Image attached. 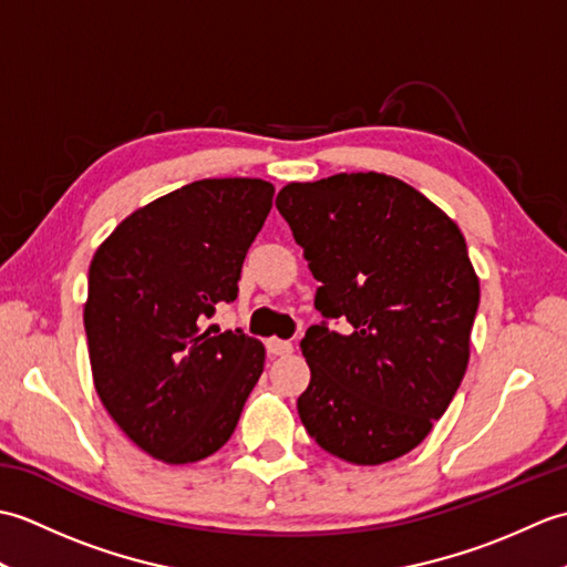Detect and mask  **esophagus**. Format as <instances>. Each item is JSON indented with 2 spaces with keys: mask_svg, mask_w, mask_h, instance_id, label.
<instances>
[{
  "mask_svg": "<svg viewBox=\"0 0 567 567\" xmlns=\"http://www.w3.org/2000/svg\"><path fill=\"white\" fill-rule=\"evenodd\" d=\"M265 346H268L270 355H290L292 353V343L282 341V339H268L265 341Z\"/></svg>",
  "mask_w": 567,
  "mask_h": 567,
  "instance_id": "obj_1",
  "label": "esophagus"
}]
</instances>
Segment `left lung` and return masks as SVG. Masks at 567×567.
<instances>
[{
  "instance_id": "8db88e82",
  "label": "left lung",
  "mask_w": 567,
  "mask_h": 567,
  "mask_svg": "<svg viewBox=\"0 0 567 567\" xmlns=\"http://www.w3.org/2000/svg\"><path fill=\"white\" fill-rule=\"evenodd\" d=\"M275 207L321 282L323 321L299 343L311 370L299 419L346 463L394 461L429 436L465 375L480 282L461 228L380 173L290 183Z\"/></svg>"
}]
</instances>
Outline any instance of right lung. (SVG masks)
Returning <instances> with one entry per match:
<instances>
[{
    "label": "right lung",
    "instance_id": "right-lung-1",
    "mask_svg": "<svg viewBox=\"0 0 567 567\" xmlns=\"http://www.w3.org/2000/svg\"><path fill=\"white\" fill-rule=\"evenodd\" d=\"M272 195L265 179H197L126 216L94 252L84 305L94 388L163 463L219 451L260 378L262 343L204 321L236 299Z\"/></svg>",
    "mask_w": 567,
    "mask_h": 567
}]
</instances>
